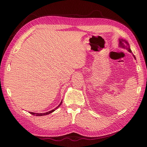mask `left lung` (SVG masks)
<instances>
[{
	"label": "left lung",
	"mask_w": 147,
	"mask_h": 147,
	"mask_svg": "<svg viewBox=\"0 0 147 147\" xmlns=\"http://www.w3.org/2000/svg\"><path fill=\"white\" fill-rule=\"evenodd\" d=\"M119 47H121V48H126L129 52L132 53V56H134V59H136L135 56L133 55V53H132V51H131V48H130L129 44V43L127 42V40H126L123 39V38H119Z\"/></svg>",
	"instance_id": "left-lung-1"
}]
</instances>
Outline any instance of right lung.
Instances as JSON below:
<instances>
[{
	"instance_id": "1",
	"label": "right lung",
	"mask_w": 147,
	"mask_h": 147,
	"mask_svg": "<svg viewBox=\"0 0 147 147\" xmlns=\"http://www.w3.org/2000/svg\"><path fill=\"white\" fill-rule=\"evenodd\" d=\"M62 102H63V100H62V101L61 102V103L59 104V105L57 107H56L55 109H54L53 110H51V111H49V112H46V113H34V112H29L30 114H32V115H35V116H44V115H48V114H50V113L53 112H54V111H55L56 109H57V108H59V107H60V105H61Z\"/></svg>"
}]
</instances>
